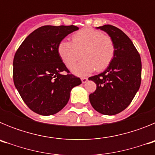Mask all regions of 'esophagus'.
Masks as SVG:
<instances>
[{
    "label": "esophagus",
    "mask_w": 155,
    "mask_h": 155,
    "mask_svg": "<svg viewBox=\"0 0 155 155\" xmlns=\"http://www.w3.org/2000/svg\"><path fill=\"white\" fill-rule=\"evenodd\" d=\"M81 81H82V83H83V84H84V83H86V82L87 81V78H82Z\"/></svg>",
    "instance_id": "obj_1"
}]
</instances>
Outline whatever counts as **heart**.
<instances>
[{
  "mask_svg": "<svg viewBox=\"0 0 155 155\" xmlns=\"http://www.w3.org/2000/svg\"><path fill=\"white\" fill-rule=\"evenodd\" d=\"M58 53L68 68H72L81 59L71 71L75 75L86 76L94 70L102 71L107 68L114 59L116 45L109 35L94 28H84L72 37V42L62 40L58 45Z\"/></svg>",
  "mask_w": 155,
  "mask_h": 155,
  "instance_id": "1",
  "label": "heart"
}]
</instances>
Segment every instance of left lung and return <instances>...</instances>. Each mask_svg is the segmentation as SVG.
Here are the masks:
<instances>
[{"instance_id":"obj_1","label":"left lung","mask_w":155,"mask_h":155,"mask_svg":"<svg viewBox=\"0 0 155 155\" xmlns=\"http://www.w3.org/2000/svg\"><path fill=\"white\" fill-rule=\"evenodd\" d=\"M96 28L113 39L116 54L105 71L88 78L97 86L94 92L89 94V100L97 112L112 116L124 110L139 90L141 60L132 41L120 28L111 25Z\"/></svg>"}]
</instances>
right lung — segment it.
<instances>
[{
	"mask_svg": "<svg viewBox=\"0 0 155 155\" xmlns=\"http://www.w3.org/2000/svg\"><path fill=\"white\" fill-rule=\"evenodd\" d=\"M74 25H44L25 38L13 61L16 89L31 110L42 116L57 113L68 104L71 91L81 81L69 72L58 53L59 43L78 30Z\"/></svg>",
	"mask_w": 155,
	"mask_h": 155,
	"instance_id": "right-lung-1",
	"label": "right lung"
}]
</instances>
